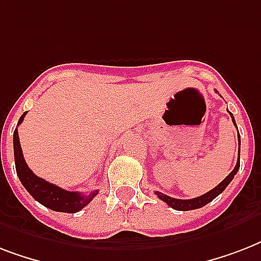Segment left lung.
<instances>
[{"instance_id":"8db88e82","label":"left lung","mask_w":261,"mask_h":261,"mask_svg":"<svg viewBox=\"0 0 261 261\" xmlns=\"http://www.w3.org/2000/svg\"><path fill=\"white\" fill-rule=\"evenodd\" d=\"M229 114H230V112H229ZM230 116H231V120H233V123H234V126H236L234 116H233L231 114ZM239 143H240V134H239ZM239 160H240V150H239ZM239 169H240V161H237L234 169L227 174L226 177H225V180H222V181L219 182L218 186L215 187V188H213L211 191H208L207 194L200 195V196H198V198L176 199V198H171V196H168V195L163 194V192H159V191H155V195H157L163 202L167 203L168 206H171L172 208H174V210L188 211V210H195V208H200V207L206 206L207 203H210L213 199L217 198L221 192H223V190L230 184V181L233 180V177H234V174L239 172Z\"/></svg>"}]
</instances>
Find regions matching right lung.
Returning a JSON list of instances; mask_svg holds the SVG:
<instances>
[{"instance_id": "right-lung-1", "label": "right lung", "mask_w": 261, "mask_h": 261, "mask_svg": "<svg viewBox=\"0 0 261 261\" xmlns=\"http://www.w3.org/2000/svg\"><path fill=\"white\" fill-rule=\"evenodd\" d=\"M27 112L21 115L18 119L17 124H21ZM13 151H14V164H16V172L20 178V181L25 190L32 195L35 200H38L47 208L61 213H77L85 206H88L90 200L98 194V191H92L90 194L84 195L83 192H71L61 188V187L46 181L44 178L38 177L34 172L31 171L27 165L24 155H22L20 138H18L17 128L13 133Z\"/></svg>"}]
</instances>
